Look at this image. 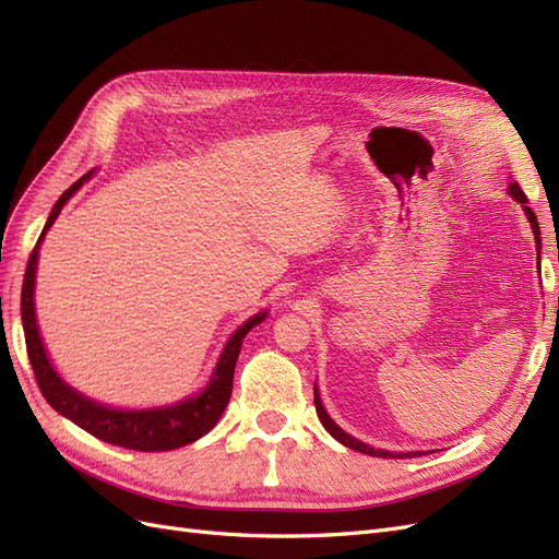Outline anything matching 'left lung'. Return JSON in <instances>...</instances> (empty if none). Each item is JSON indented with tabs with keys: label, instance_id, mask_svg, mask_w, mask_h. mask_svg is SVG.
Returning a JSON list of instances; mask_svg holds the SVG:
<instances>
[{
	"label": "left lung",
	"instance_id": "1",
	"mask_svg": "<svg viewBox=\"0 0 559 559\" xmlns=\"http://www.w3.org/2000/svg\"><path fill=\"white\" fill-rule=\"evenodd\" d=\"M511 195L520 202V205L524 207V214H527V218H530V224H532V230H534V238H536V247H540V230H538V222H536V214L532 212V207H530V200H527V195L522 193V189L518 183H511ZM314 408H317V415H319V419H321V425H324V429L335 438V441H341L343 445H347V448H352V450H357V452H364V454H370V456H384V460H405V456H421V454H427V452H401V454H396V452H386V450H376V448H370V445H366V443H361V441H357V438L354 436H349V433H345L341 427L335 425V421L329 417V413L324 411V405H321V399H319V392H317V386H314Z\"/></svg>",
	"mask_w": 559,
	"mask_h": 559
}]
</instances>
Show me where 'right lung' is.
<instances>
[{
  "mask_svg": "<svg viewBox=\"0 0 559 559\" xmlns=\"http://www.w3.org/2000/svg\"><path fill=\"white\" fill-rule=\"evenodd\" d=\"M88 177L91 173L86 177H81L79 181H74L70 189L60 195L39 235L35 249L29 253L25 280H23V294H21V317H23L25 345H27V357H29L32 370H35V378L44 399L53 405L60 415L72 419L74 425L86 429L88 433L99 438V441L130 448V450H140V452H163V450L189 445L198 441L200 436H205L226 411L230 392H233L235 364H238L242 341L253 326L261 324L265 319V312L251 317L230 335V341L226 343L222 359H218V366L212 376V382L207 384L205 392L189 401H181L177 405H167V408H156V411H138V413L114 411V408H107V405H99L86 396H81L72 386H67L58 378L53 366H50L39 337L37 319H35V273H37L39 245L44 240L46 230L53 226L60 210L64 207V202L74 195V191H79V186Z\"/></svg>",
  "mask_w": 559,
  "mask_h": 559,
  "instance_id": "1",
  "label": "right lung"
}]
</instances>
